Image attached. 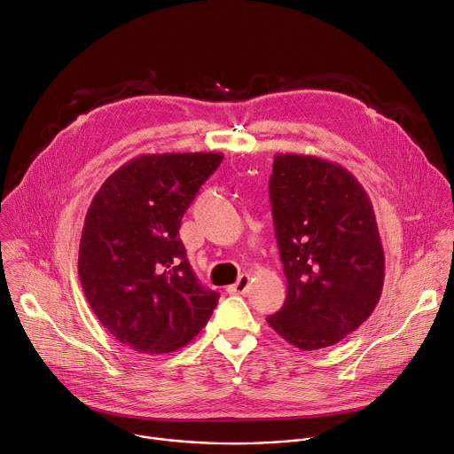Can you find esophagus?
<instances>
[{"label":"esophagus","mask_w":454,"mask_h":454,"mask_svg":"<svg viewBox=\"0 0 454 454\" xmlns=\"http://www.w3.org/2000/svg\"><path fill=\"white\" fill-rule=\"evenodd\" d=\"M248 286H250V275L242 273V275L237 278L235 284H231V286L226 287V292H228L230 295H242V294H246V290H248Z\"/></svg>","instance_id":"34e87169"}]
</instances>
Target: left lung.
Segmentation results:
<instances>
[{"instance_id":"1","label":"left lung","mask_w":454,"mask_h":454,"mask_svg":"<svg viewBox=\"0 0 454 454\" xmlns=\"http://www.w3.org/2000/svg\"><path fill=\"white\" fill-rule=\"evenodd\" d=\"M270 200L287 295L266 320L302 351L333 346L373 313L384 287L373 204L340 164L301 153L275 155Z\"/></svg>"}]
</instances>
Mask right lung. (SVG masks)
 <instances>
[{"instance_id":"1","label":"right lung","mask_w":454,"mask_h":454,"mask_svg":"<svg viewBox=\"0 0 454 454\" xmlns=\"http://www.w3.org/2000/svg\"><path fill=\"white\" fill-rule=\"evenodd\" d=\"M223 153H145L117 168L94 195L77 271L98 320L146 355L190 344L219 294L202 287L179 239L181 219Z\"/></svg>"}]
</instances>
